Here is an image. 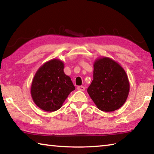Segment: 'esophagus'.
Instances as JSON below:
<instances>
[{"mask_svg":"<svg viewBox=\"0 0 154 154\" xmlns=\"http://www.w3.org/2000/svg\"><path fill=\"white\" fill-rule=\"evenodd\" d=\"M85 89V87H83V86H78L77 87V90L79 91H84Z\"/></svg>","mask_w":154,"mask_h":154,"instance_id":"34e87169","label":"esophagus"}]
</instances>
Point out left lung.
<instances>
[{
  "instance_id": "8db88e82",
  "label": "left lung",
  "mask_w": 154,
  "mask_h": 154,
  "mask_svg": "<svg viewBox=\"0 0 154 154\" xmlns=\"http://www.w3.org/2000/svg\"><path fill=\"white\" fill-rule=\"evenodd\" d=\"M94 79L88 93L100 111L111 112L124 105L130 92L126 71L118 62L100 57L94 62Z\"/></svg>"
}]
</instances>
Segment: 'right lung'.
<instances>
[{"label": "right lung", "mask_w": 154, "mask_h": 154, "mask_svg": "<svg viewBox=\"0 0 154 154\" xmlns=\"http://www.w3.org/2000/svg\"><path fill=\"white\" fill-rule=\"evenodd\" d=\"M64 67L60 60L51 59L41 65L33 77L31 96L35 105L43 111L58 110L75 90L71 77L64 73Z\"/></svg>", "instance_id": "right-lung-1"}]
</instances>
